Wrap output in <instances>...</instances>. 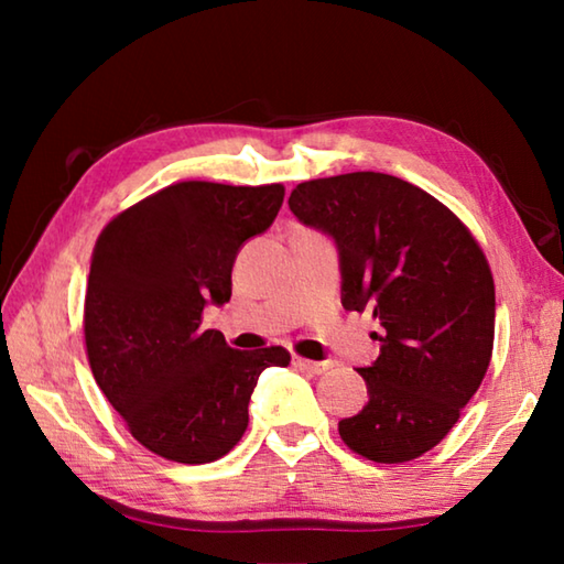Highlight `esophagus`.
Masks as SVG:
<instances>
[{
	"label": "esophagus",
	"mask_w": 564,
	"mask_h": 564,
	"mask_svg": "<svg viewBox=\"0 0 564 564\" xmlns=\"http://www.w3.org/2000/svg\"><path fill=\"white\" fill-rule=\"evenodd\" d=\"M293 366L301 368V370H308V373H326V370L330 368L328 362H316V360H308V358H301V356H293Z\"/></svg>",
	"instance_id": "34e87169"
}]
</instances>
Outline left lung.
<instances>
[{"instance_id":"1","label":"left lung","mask_w":564,"mask_h":564,"mask_svg":"<svg viewBox=\"0 0 564 564\" xmlns=\"http://www.w3.org/2000/svg\"><path fill=\"white\" fill-rule=\"evenodd\" d=\"M289 206L336 241L343 308L373 311L383 326L380 356L358 368L368 403L338 423L343 443L373 463L415 460L451 433L488 373V259L451 208L398 176L303 181Z\"/></svg>"}]
</instances>
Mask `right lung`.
Listing matches in <instances>:
<instances>
[{
  "mask_svg": "<svg viewBox=\"0 0 564 564\" xmlns=\"http://www.w3.org/2000/svg\"><path fill=\"white\" fill-rule=\"evenodd\" d=\"M285 188L181 181L113 216L91 253L84 340L94 380L129 433L166 460L224 457L248 425L259 376L281 346L236 350L204 330L231 299L241 246L279 216Z\"/></svg>",
  "mask_w": 564,
  "mask_h": 564,
  "instance_id": "right-lung-1",
  "label": "right lung"
}]
</instances>
